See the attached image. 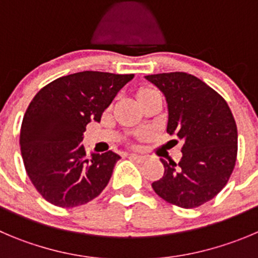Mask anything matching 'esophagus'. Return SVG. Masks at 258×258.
<instances>
[{"instance_id":"obj_1","label":"esophagus","mask_w":258,"mask_h":258,"mask_svg":"<svg viewBox=\"0 0 258 258\" xmlns=\"http://www.w3.org/2000/svg\"><path fill=\"white\" fill-rule=\"evenodd\" d=\"M130 158L137 163H144L146 160V156L143 155V154H130Z\"/></svg>"}]
</instances>
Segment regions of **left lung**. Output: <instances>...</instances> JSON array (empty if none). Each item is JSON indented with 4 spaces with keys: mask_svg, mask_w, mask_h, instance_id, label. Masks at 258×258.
Masks as SVG:
<instances>
[{
    "mask_svg": "<svg viewBox=\"0 0 258 258\" xmlns=\"http://www.w3.org/2000/svg\"><path fill=\"white\" fill-rule=\"evenodd\" d=\"M165 96L167 132L183 140L179 163L165 162L164 175L153 182L158 196L183 209L210 201L234 169L238 132L229 105L194 75L168 72L145 76Z\"/></svg>",
    "mask_w": 258,
    "mask_h": 258,
    "instance_id": "left-lung-1",
    "label": "left lung"
}]
</instances>
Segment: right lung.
<instances>
[{"label":"right lung","mask_w":258,"mask_h":258,"mask_svg":"<svg viewBox=\"0 0 258 258\" xmlns=\"http://www.w3.org/2000/svg\"><path fill=\"white\" fill-rule=\"evenodd\" d=\"M131 75L83 71L56 79L38 91L24 115L21 156L26 173L43 199L59 208L88 204L107 187L114 151L86 156V124L100 122Z\"/></svg>","instance_id":"1"}]
</instances>
